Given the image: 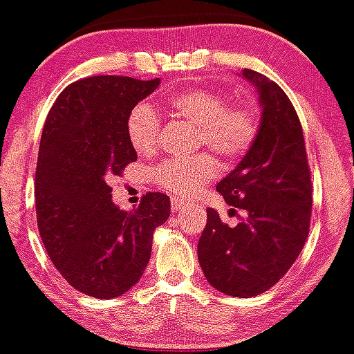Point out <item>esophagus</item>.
<instances>
[{
  "instance_id": "esophagus-1",
  "label": "esophagus",
  "mask_w": 354,
  "mask_h": 354,
  "mask_svg": "<svg viewBox=\"0 0 354 354\" xmlns=\"http://www.w3.org/2000/svg\"><path fill=\"white\" fill-rule=\"evenodd\" d=\"M188 205H189L188 201H185V200H178L176 196L171 198V208H173L174 213H180V211H181V209H185V206H188Z\"/></svg>"
}]
</instances>
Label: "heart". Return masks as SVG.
<instances>
[{
	"label": "heart",
	"instance_id": "obj_1",
	"mask_svg": "<svg viewBox=\"0 0 354 354\" xmlns=\"http://www.w3.org/2000/svg\"><path fill=\"white\" fill-rule=\"evenodd\" d=\"M173 116L194 124V146H209L226 161L250 151L259 131V113L251 101H226L211 88H189L166 101ZM161 135V121L146 104H138L126 118V138L138 154H151ZM218 174V161L209 151L173 158L151 169V181L174 196L188 198Z\"/></svg>",
	"mask_w": 354,
	"mask_h": 354
}]
</instances>
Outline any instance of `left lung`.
Masks as SVG:
<instances>
[{
    "label": "left lung",
    "instance_id": "left-lung-1",
    "mask_svg": "<svg viewBox=\"0 0 354 354\" xmlns=\"http://www.w3.org/2000/svg\"><path fill=\"white\" fill-rule=\"evenodd\" d=\"M243 76L258 88L261 126L241 163L216 189L245 216L230 228L213 208L206 209L198 259L211 286L251 298L278 283L301 253L310 233L313 186L293 103L266 76L253 70H243Z\"/></svg>",
    "mask_w": 354,
    "mask_h": 354
}]
</instances>
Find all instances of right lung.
<instances>
[{
	"mask_svg": "<svg viewBox=\"0 0 354 354\" xmlns=\"http://www.w3.org/2000/svg\"><path fill=\"white\" fill-rule=\"evenodd\" d=\"M158 84L89 76L64 88L44 121L35 174L38 230L61 276L93 298L111 299L135 286L154 230L169 216L168 194H143L138 208L121 211L108 185L136 161L126 118Z\"/></svg>",
	"mask_w": 354,
	"mask_h": 354,
	"instance_id": "right-lung-1",
	"label": "right lung"
}]
</instances>
